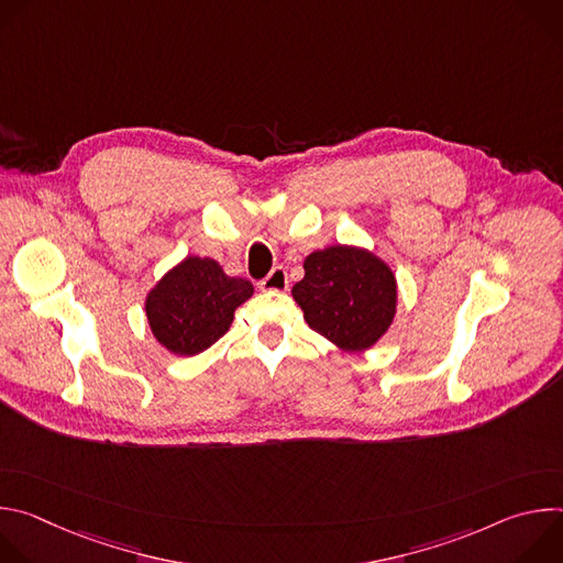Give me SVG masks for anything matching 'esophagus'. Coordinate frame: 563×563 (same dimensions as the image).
I'll use <instances>...</instances> for the list:
<instances>
[{
    "mask_svg": "<svg viewBox=\"0 0 563 563\" xmlns=\"http://www.w3.org/2000/svg\"><path fill=\"white\" fill-rule=\"evenodd\" d=\"M258 287L263 291H285L289 287V278H287V272L283 267H274L261 283Z\"/></svg>",
    "mask_w": 563,
    "mask_h": 563,
    "instance_id": "34e87169",
    "label": "esophagus"
}]
</instances>
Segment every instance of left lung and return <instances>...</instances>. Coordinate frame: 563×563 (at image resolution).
Returning a JSON list of instances; mask_svg holds the SVG:
<instances>
[{
  "label": "left lung",
  "mask_w": 563,
  "mask_h": 563,
  "mask_svg": "<svg viewBox=\"0 0 563 563\" xmlns=\"http://www.w3.org/2000/svg\"><path fill=\"white\" fill-rule=\"evenodd\" d=\"M307 325L347 352L372 347L396 311L391 269L365 250L328 247L305 258V278L291 289Z\"/></svg>",
  "instance_id": "obj_1"
}]
</instances>
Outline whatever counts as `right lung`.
Instances as JSON below:
<instances>
[{"instance_id": "obj_1", "label": "right lung", "mask_w": 563, "mask_h": 563, "mask_svg": "<svg viewBox=\"0 0 563 563\" xmlns=\"http://www.w3.org/2000/svg\"><path fill=\"white\" fill-rule=\"evenodd\" d=\"M252 294L250 280L227 276L211 258L189 256L151 289L146 318L169 352L194 356L227 334L235 307Z\"/></svg>"}]
</instances>
